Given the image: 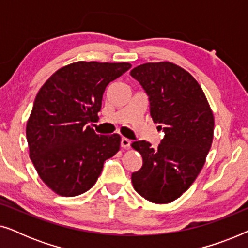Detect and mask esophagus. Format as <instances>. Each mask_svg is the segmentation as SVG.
Segmentation results:
<instances>
[{
    "label": "esophagus",
    "instance_id": "1",
    "mask_svg": "<svg viewBox=\"0 0 248 248\" xmlns=\"http://www.w3.org/2000/svg\"><path fill=\"white\" fill-rule=\"evenodd\" d=\"M121 145H122V148H124V149L130 148L131 147V140H128V139H126V138H122Z\"/></svg>",
    "mask_w": 248,
    "mask_h": 248
}]
</instances>
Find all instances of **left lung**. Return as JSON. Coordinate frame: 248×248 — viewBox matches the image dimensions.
<instances>
[{
  "mask_svg": "<svg viewBox=\"0 0 248 248\" xmlns=\"http://www.w3.org/2000/svg\"><path fill=\"white\" fill-rule=\"evenodd\" d=\"M131 76L148 94L152 120L165 132L157 149L144 140L132 143L143 159L140 170L132 174V184L148 201L172 202L204 165L213 140L212 110L198 81L174 63L141 64Z\"/></svg>",
  "mask_w": 248,
  "mask_h": 248,
  "instance_id": "obj_1",
  "label": "left lung"
}]
</instances>
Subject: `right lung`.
Wrapping results in <instances>:
<instances>
[{
  "instance_id": "add662e5",
  "label": "right lung",
  "mask_w": 248,
  "mask_h": 248,
  "mask_svg": "<svg viewBox=\"0 0 248 248\" xmlns=\"http://www.w3.org/2000/svg\"><path fill=\"white\" fill-rule=\"evenodd\" d=\"M130 63L76 62L44 83L27 122L29 155L42 181L62 196H77L94 185L104 162L117 154L118 134L98 135L88 126L98 120L108 83Z\"/></svg>"
}]
</instances>
